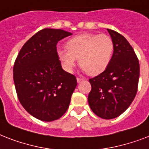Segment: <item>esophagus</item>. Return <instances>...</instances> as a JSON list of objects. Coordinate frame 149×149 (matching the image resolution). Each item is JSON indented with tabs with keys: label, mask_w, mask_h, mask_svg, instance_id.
Here are the masks:
<instances>
[{
	"label": "esophagus",
	"mask_w": 149,
	"mask_h": 149,
	"mask_svg": "<svg viewBox=\"0 0 149 149\" xmlns=\"http://www.w3.org/2000/svg\"><path fill=\"white\" fill-rule=\"evenodd\" d=\"M77 83H78V84H80L81 82L84 81V79H82V78H79V77H77Z\"/></svg>",
	"instance_id": "esophagus-1"
}]
</instances>
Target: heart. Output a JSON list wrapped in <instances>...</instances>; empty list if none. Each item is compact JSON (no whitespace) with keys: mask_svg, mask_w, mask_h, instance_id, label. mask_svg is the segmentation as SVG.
Masks as SVG:
<instances>
[{"mask_svg":"<svg viewBox=\"0 0 149 149\" xmlns=\"http://www.w3.org/2000/svg\"><path fill=\"white\" fill-rule=\"evenodd\" d=\"M65 47L67 49H58L56 52L63 69L72 72L78 58L82 70L91 76L106 70L114 49L112 38L104 34H80L68 40Z\"/></svg>","mask_w":149,"mask_h":149,"instance_id":"obj_1","label":"heart"}]
</instances>
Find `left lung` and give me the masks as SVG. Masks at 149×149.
<instances>
[{
  "label": "left lung",
  "instance_id": "8db88e82",
  "mask_svg": "<svg viewBox=\"0 0 149 149\" xmlns=\"http://www.w3.org/2000/svg\"><path fill=\"white\" fill-rule=\"evenodd\" d=\"M114 49L109 65L91 78L88 103L93 113L103 119H113L125 112L138 91L139 62L127 39L117 31L107 29Z\"/></svg>",
  "mask_w": 149,
  "mask_h": 149
}]
</instances>
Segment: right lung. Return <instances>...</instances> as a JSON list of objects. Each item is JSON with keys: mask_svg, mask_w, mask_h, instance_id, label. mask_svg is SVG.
<instances>
[{"mask_svg": "<svg viewBox=\"0 0 149 149\" xmlns=\"http://www.w3.org/2000/svg\"><path fill=\"white\" fill-rule=\"evenodd\" d=\"M71 35L62 29H42L24 43L15 60L13 77L17 97L38 120H57L69 107L77 82L63 70L56 45Z\"/></svg>", "mask_w": 149, "mask_h": 149, "instance_id": "add662e5", "label": "right lung"}]
</instances>
